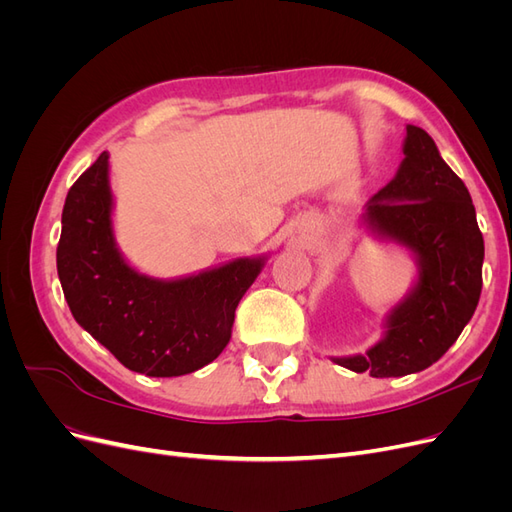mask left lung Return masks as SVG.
Returning <instances> with one entry per match:
<instances>
[{
    "mask_svg": "<svg viewBox=\"0 0 512 512\" xmlns=\"http://www.w3.org/2000/svg\"><path fill=\"white\" fill-rule=\"evenodd\" d=\"M404 153L395 179L367 205V222L418 256V284L391 312L380 344L335 359L374 378L408 376L436 363L470 322L483 290L485 243L466 183L421 128L408 126Z\"/></svg>",
    "mask_w": 512,
    "mask_h": 512,
    "instance_id": "1",
    "label": "left lung"
}]
</instances>
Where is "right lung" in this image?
Masks as SVG:
<instances>
[{
    "label": "right lung",
    "mask_w": 512,
    "mask_h": 512,
    "mask_svg": "<svg viewBox=\"0 0 512 512\" xmlns=\"http://www.w3.org/2000/svg\"><path fill=\"white\" fill-rule=\"evenodd\" d=\"M108 153L74 181L61 213L57 273L74 320L138 374L173 378L218 359L235 309L262 269L243 258L177 282L138 275L111 230Z\"/></svg>",
    "instance_id": "1"
}]
</instances>
